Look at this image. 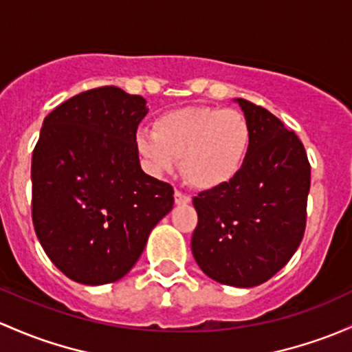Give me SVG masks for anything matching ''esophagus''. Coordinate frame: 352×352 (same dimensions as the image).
Here are the masks:
<instances>
[{
	"label": "esophagus",
	"instance_id": "esophagus-1",
	"mask_svg": "<svg viewBox=\"0 0 352 352\" xmlns=\"http://www.w3.org/2000/svg\"><path fill=\"white\" fill-rule=\"evenodd\" d=\"M173 197H175V204H188L190 202V197H188L187 194H184V192L180 190H175V194H173Z\"/></svg>",
	"mask_w": 352,
	"mask_h": 352
}]
</instances>
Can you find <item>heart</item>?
<instances>
[{"instance_id":"heart-1","label":"heart","mask_w":352,"mask_h":352,"mask_svg":"<svg viewBox=\"0 0 352 352\" xmlns=\"http://www.w3.org/2000/svg\"><path fill=\"white\" fill-rule=\"evenodd\" d=\"M136 146L157 175L172 172L180 160L184 179L192 187L210 190L241 172L251 146V126L238 109L190 106L158 116L153 135H140Z\"/></svg>"}]
</instances>
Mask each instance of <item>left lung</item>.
I'll return each mask as SVG.
<instances>
[{"label": "left lung", "instance_id": "left-lung-1", "mask_svg": "<svg viewBox=\"0 0 352 352\" xmlns=\"http://www.w3.org/2000/svg\"><path fill=\"white\" fill-rule=\"evenodd\" d=\"M238 102L251 126L250 151L231 182L192 199V253L207 276L248 288L272 278L300 246L310 164L295 131L268 109Z\"/></svg>", "mask_w": 352, "mask_h": 352}]
</instances>
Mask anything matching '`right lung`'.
Returning a JSON list of instances; mask_svg holds the SVG:
<instances>
[{
	"instance_id": "right-lung-1",
	"label": "right lung",
	"mask_w": 352,
	"mask_h": 352,
	"mask_svg": "<svg viewBox=\"0 0 352 352\" xmlns=\"http://www.w3.org/2000/svg\"><path fill=\"white\" fill-rule=\"evenodd\" d=\"M142 96L104 86L43 120L32 157V221L50 261L74 282H116L172 210L173 187L140 166Z\"/></svg>"
}]
</instances>
